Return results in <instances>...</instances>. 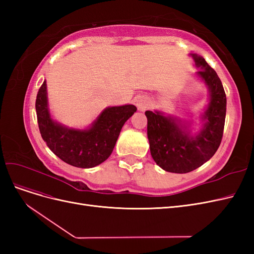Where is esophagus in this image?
Here are the masks:
<instances>
[{
    "mask_svg": "<svg viewBox=\"0 0 254 254\" xmlns=\"http://www.w3.org/2000/svg\"><path fill=\"white\" fill-rule=\"evenodd\" d=\"M135 105H136V107H137V109L143 111V110H145L146 108H147V106H148V99L146 98L145 96H142V95L137 96V97L135 98Z\"/></svg>",
    "mask_w": 254,
    "mask_h": 254,
    "instance_id": "1",
    "label": "esophagus"
}]
</instances>
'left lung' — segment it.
I'll list each match as a JSON object with an SVG mask.
<instances>
[{"mask_svg":"<svg viewBox=\"0 0 254 254\" xmlns=\"http://www.w3.org/2000/svg\"><path fill=\"white\" fill-rule=\"evenodd\" d=\"M199 67L197 77L209 90V103L200 115L201 128L191 133L193 120L155 110L145 112L152 159L162 170L186 174L209 161L218 149L224 133L227 98L216 72L197 54H190Z\"/></svg>","mask_w":254,"mask_h":254,"instance_id":"8db88e82","label":"left lung"}]
</instances>
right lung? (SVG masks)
<instances>
[{"instance_id":"1","label":"right lung","mask_w":254,"mask_h":254,"mask_svg":"<svg viewBox=\"0 0 254 254\" xmlns=\"http://www.w3.org/2000/svg\"><path fill=\"white\" fill-rule=\"evenodd\" d=\"M38 125L48 147L64 162L75 167L90 168L109 158L126 121L136 111L133 105L107 107L92 124L77 129L54 121L49 108L47 81L36 99Z\"/></svg>"}]
</instances>
